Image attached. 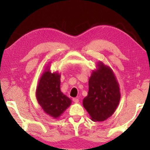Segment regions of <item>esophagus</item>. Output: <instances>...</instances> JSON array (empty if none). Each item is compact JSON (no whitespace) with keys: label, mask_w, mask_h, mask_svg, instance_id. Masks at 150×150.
I'll list each match as a JSON object with an SVG mask.
<instances>
[{"label":"esophagus","mask_w":150,"mask_h":150,"mask_svg":"<svg viewBox=\"0 0 150 150\" xmlns=\"http://www.w3.org/2000/svg\"><path fill=\"white\" fill-rule=\"evenodd\" d=\"M73 101L75 103H79V99L77 98H73Z\"/></svg>","instance_id":"34e87169"}]
</instances>
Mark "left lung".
Masks as SVG:
<instances>
[{
    "instance_id": "left-lung-1",
    "label": "left lung",
    "mask_w": 150,
    "mask_h": 150,
    "mask_svg": "<svg viewBox=\"0 0 150 150\" xmlns=\"http://www.w3.org/2000/svg\"><path fill=\"white\" fill-rule=\"evenodd\" d=\"M88 95L83 106L94 122L110 117L115 111L120 99V87L112 69L103 62L97 64L89 79Z\"/></svg>"
}]
</instances>
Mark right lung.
Returning <instances> with one entry per match:
<instances>
[{"mask_svg":"<svg viewBox=\"0 0 150 150\" xmlns=\"http://www.w3.org/2000/svg\"><path fill=\"white\" fill-rule=\"evenodd\" d=\"M50 69L47 66L39 79L36 98L44 112L57 119L71 105V100L60 91V74L52 73Z\"/></svg>","mask_w":150,"mask_h":150,"instance_id":"add662e5","label":"right lung"}]
</instances>
